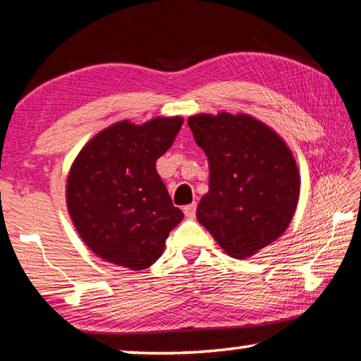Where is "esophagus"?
I'll return each mask as SVG.
<instances>
[{"instance_id":"esophagus-1","label":"esophagus","mask_w":361,"mask_h":361,"mask_svg":"<svg viewBox=\"0 0 361 361\" xmlns=\"http://www.w3.org/2000/svg\"><path fill=\"white\" fill-rule=\"evenodd\" d=\"M195 209H197V204L192 202V204H189V205H185V207H183V212H185V215H186L188 218H194V215H195Z\"/></svg>"}]
</instances>
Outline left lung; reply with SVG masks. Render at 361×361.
Masks as SVG:
<instances>
[{
  "label": "left lung",
  "instance_id": "obj_1",
  "mask_svg": "<svg viewBox=\"0 0 361 361\" xmlns=\"http://www.w3.org/2000/svg\"><path fill=\"white\" fill-rule=\"evenodd\" d=\"M195 143L210 166L197 221L224 253L245 259L271 245L295 216L301 176L279 133L245 113L189 116Z\"/></svg>",
  "mask_w": 361,
  "mask_h": 361
}]
</instances>
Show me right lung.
I'll use <instances>...</instances> for the list:
<instances>
[{"mask_svg":"<svg viewBox=\"0 0 361 361\" xmlns=\"http://www.w3.org/2000/svg\"><path fill=\"white\" fill-rule=\"evenodd\" d=\"M181 116L143 124L119 121L89 140L66 178V209L79 237L103 261L143 271L161 258L183 219L156 170L172 146Z\"/></svg>","mask_w":361,"mask_h":361,"instance_id":"right-lung-1","label":"right lung"}]
</instances>
